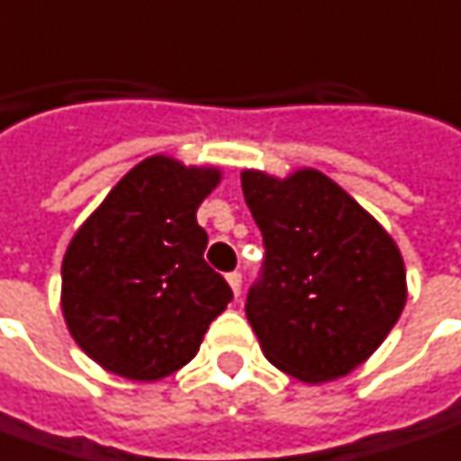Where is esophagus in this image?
I'll list each match as a JSON object with an SVG mask.
<instances>
[{"mask_svg": "<svg viewBox=\"0 0 461 461\" xmlns=\"http://www.w3.org/2000/svg\"><path fill=\"white\" fill-rule=\"evenodd\" d=\"M227 283H230V288H231V294H234V298H240V294H242V276L234 270V273H230L227 276Z\"/></svg>", "mask_w": 461, "mask_h": 461, "instance_id": "34e87169", "label": "esophagus"}]
</instances>
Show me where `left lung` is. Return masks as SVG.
<instances>
[{
  "label": "left lung",
  "instance_id": "left-lung-1",
  "mask_svg": "<svg viewBox=\"0 0 461 461\" xmlns=\"http://www.w3.org/2000/svg\"><path fill=\"white\" fill-rule=\"evenodd\" d=\"M265 242L247 319L265 357L301 383L349 375L383 344L408 298L395 240L316 167L242 170Z\"/></svg>",
  "mask_w": 461,
  "mask_h": 461
}]
</instances>
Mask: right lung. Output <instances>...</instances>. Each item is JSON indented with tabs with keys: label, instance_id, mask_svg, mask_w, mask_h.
<instances>
[{
	"label": "right lung",
	"instance_id": "right-lung-1",
	"mask_svg": "<svg viewBox=\"0 0 461 461\" xmlns=\"http://www.w3.org/2000/svg\"><path fill=\"white\" fill-rule=\"evenodd\" d=\"M214 166L152 155L122 178L76 230L60 267V311L76 344L106 373L155 383L196 357L231 301L206 260L201 201Z\"/></svg>",
	"mask_w": 461,
	"mask_h": 461
}]
</instances>
